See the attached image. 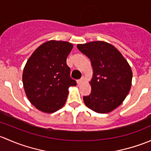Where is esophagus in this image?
<instances>
[{"mask_svg": "<svg viewBox=\"0 0 151 151\" xmlns=\"http://www.w3.org/2000/svg\"><path fill=\"white\" fill-rule=\"evenodd\" d=\"M83 78H81V79H80V80H77V83L78 85H80L82 83H83Z\"/></svg>", "mask_w": 151, "mask_h": 151, "instance_id": "esophagus-1", "label": "esophagus"}]
</instances>
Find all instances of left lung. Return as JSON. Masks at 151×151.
Here are the masks:
<instances>
[{"mask_svg": "<svg viewBox=\"0 0 151 151\" xmlns=\"http://www.w3.org/2000/svg\"><path fill=\"white\" fill-rule=\"evenodd\" d=\"M91 60L93 74L91 93L83 96L85 105L98 113H108L120 106L132 86V71L127 60L113 45L102 42L77 45Z\"/></svg>", "mask_w": 151, "mask_h": 151, "instance_id": "8db88e82", "label": "left lung"}]
</instances>
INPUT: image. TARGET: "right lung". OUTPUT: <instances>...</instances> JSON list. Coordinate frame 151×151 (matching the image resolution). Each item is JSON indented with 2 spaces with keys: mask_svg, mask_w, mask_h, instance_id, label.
Wrapping results in <instances>:
<instances>
[{
  "mask_svg": "<svg viewBox=\"0 0 151 151\" xmlns=\"http://www.w3.org/2000/svg\"><path fill=\"white\" fill-rule=\"evenodd\" d=\"M72 44L51 40L42 44L33 52L22 73L27 97L36 109L52 113L63 107L68 88L77 83L70 77L66 58Z\"/></svg>",
  "mask_w": 151,
  "mask_h": 151,
  "instance_id": "1",
  "label": "right lung"
}]
</instances>
